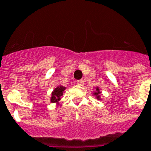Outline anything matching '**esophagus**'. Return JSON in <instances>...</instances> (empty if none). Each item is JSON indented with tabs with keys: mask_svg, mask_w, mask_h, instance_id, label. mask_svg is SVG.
<instances>
[{
	"mask_svg": "<svg viewBox=\"0 0 151 151\" xmlns=\"http://www.w3.org/2000/svg\"><path fill=\"white\" fill-rule=\"evenodd\" d=\"M76 83H77L78 86H83V85H84V81H83V80H78V81L76 82Z\"/></svg>",
	"mask_w": 151,
	"mask_h": 151,
	"instance_id": "esophagus-1",
	"label": "esophagus"
}]
</instances>
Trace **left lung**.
Listing matches in <instances>:
<instances>
[{"instance_id": "left-lung-1", "label": "left lung", "mask_w": 151, "mask_h": 151, "mask_svg": "<svg viewBox=\"0 0 151 151\" xmlns=\"http://www.w3.org/2000/svg\"><path fill=\"white\" fill-rule=\"evenodd\" d=\"M93 95L96 96V98L99 100V101H101V91H100V88H99V86H96V91L93 92Z\"/></svg>"}]
</instances>
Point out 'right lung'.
Segmentation results:
<instances>
[{
	"instance_id": "1",
	"label": "right lung",
	"mask_w": 151,
	"mask_h": 151,
	"mask_svg": "<svg viewBox=\"0 0 151 151\" xmlns=\"http://www.w3.org/2000/svg\"><path fill=\"white\" fill-rule=\"evenodd\" d=\"M65 86H58L55 87L51 93V97H50V102L51 103H56L59 105V101H60L61 96H63V93L65 92Z\"/></svg>"
}]
</instances>
